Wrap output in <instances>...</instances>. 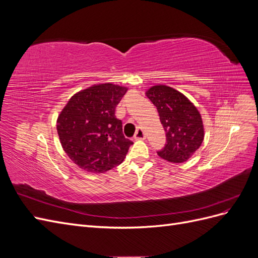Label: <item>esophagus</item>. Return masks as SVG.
<instances>
[{"mask_svg":"<svg viewBox=\"0 0 258 258\" xmlns=\"http://www.w3.org/2000/svg\"><path fill=\"white\" fill-rule=\"evenodd\" d=\"M145 134H144V131L141 129V128H139L138 130H137V132H136V135H135V139L136 140H145Z\"/></svg>","mask_w":258,"mask_h":258,"instance_id":"esophagus-1","label":"esophagus"}]
</instances>
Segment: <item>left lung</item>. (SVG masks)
Listing matches in <instances>:
<instances>
[{
	"label": "left lung",
	"mask_w": 258,
	"mask_h": 258,
	"mask_svg": "<svg viewBox=\"0 0 258 258\" xmlns=\"http://www.w3.org/2000/svg\"><path fill=\"white\" fill-rule=\"evenodd\" d=\"M146 96L157 107L167 143L157 152L169 162L181 163L189 159L205 138L201 115L183 93L166 85L153 86Z\"/></svg>",
	"instance_id": "left-lung-1"
}]
</instances>
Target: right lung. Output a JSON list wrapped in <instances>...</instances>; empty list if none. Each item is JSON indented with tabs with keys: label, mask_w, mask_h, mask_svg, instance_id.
<instances>
[{
	"label": "right lung",
	"mask_w": 258,
	"mask_h": 258,
	"mask_svg": "<svg viewBox=\"0 0 258 258\" xmlns=\"http://www.w3.org/2000/svg\"><path fill=\"white\" fill-rule=\"evenodd\" d=\"M128 89L101 84L82 90L69 100L57 120L64 152L88 172L102 173L120 165L134 142L122 134L115 108Z\"/></svg>",
	"instance_id": "obj_1"
}]
</instances>
